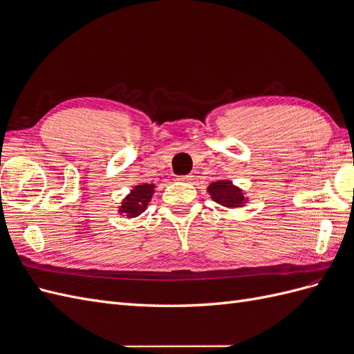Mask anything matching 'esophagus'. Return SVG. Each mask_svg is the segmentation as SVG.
<instances>
[{
  "label": "esophagus",
  "mask_w": 354,
  "mask_h": 354,
  "mask_svg": "<svg viewBox=\"0 0 354 354\" xmlns=\"http://www.w3.org/2000/svg\"><path fill=\"white\" fill-rule=\"evenodd\" d=\"M192 178H194V176H192V174L178 176V177H177V181H180V183H187V181H192Z\"/></svg>",
  "instance_id": "1"
}]
</instances>
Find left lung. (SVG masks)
Here are the masks:
<instances>
[{"mask_svg": "<svg viewBox=\"0 0 354 354\" xmlns=\"http://www.w3.org/2000/svg\"><path fill=\"white\" fill-rule=\"evenodd\" d=\"M208 192L214 201L227 208L242 207V203L245 202V196L242 192L238 187H234L232 185V181L229 180H221L209 185Z\"/></svg>", "mask_w": 354, "mask_h": 354, "instance_id": "8db88e82", "label": "left lung"}]
</instances>
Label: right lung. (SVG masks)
Segmentation results:
<instances>
[{
    "label": "right lung",
    "mask_w": 354,
    "mask_h": 354,
    "mask_svg": "<svg viewBox=\"0 0 354 354\" xmlns=\"http://www.w3.org/2000/svg\"><path fill=\"white\" fill-rule=\"evenodd\" d=\"M153 187H155L153 185H147V183L136 186L131 190V194L124 199L120 212H124L127 217L140 216V214L146 209L149 201L152 199Z\"/></svg>",
    "instance_id": "right-lung-1"
}]
</instances>
